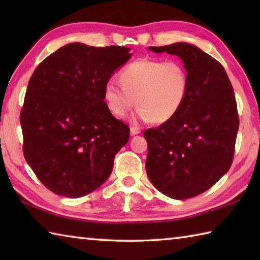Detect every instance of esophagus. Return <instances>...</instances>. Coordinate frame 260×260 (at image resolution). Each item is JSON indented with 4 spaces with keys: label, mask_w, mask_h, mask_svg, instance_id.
Instances as JSON below:
<instances>
[{
    "label": "esophagus",
    "mask_w": 260,
    "mask_h": 260,
    "mask_svg": "<svg viewBox=\"0 0 260 260\" xmlns=\"http://www.w3.org/2000/svg\"><path fill=\"white\" fill-rule=\"evenodd\" d=\"M140 133H141L140 127H136V126L131 127V135H136V134H140Z\"/></svg>",
    "instance_id": "obj_1"
}]
</instances>
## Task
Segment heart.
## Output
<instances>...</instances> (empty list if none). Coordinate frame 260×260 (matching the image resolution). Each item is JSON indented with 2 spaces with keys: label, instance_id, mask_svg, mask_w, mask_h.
Wrapping results in <instances>:
<instances>
[{
  "label": "heart",
  "instance_id": "obj_1",
  "mask_svg": "<svg viewBox=\"0 0 260 260\" xmlns=\"http://www.w3.org/2000/svg\"><path fill=\"white\" fill-rule=\"evenodd\" d=\"M120 83L109 80L104 100L114 116L124 118L138 105V116L153 124H164L183 107L190 89L187 69L178 59L141 58L120 72Z\"/></svg>",
  "mask_w": 260,
  "mask_h": 260
}]
</instances>
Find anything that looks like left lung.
I'll list each match as a JSON object with an SVG mask.
<instances>
[{"instance_id": "obj_1", "label": "left lung", "mask_w": 260, "mask_h": 260, "mask_svg": "<svg viewBox=\"0 0 260 260\" xmlns=\"http://www.w3.org/2000/svg\"><path fill=\"white\" fill-rule=\"evenodd\" d=\"M149 49L179 56L190 89L177 116L144 132L146 170L164 195L191 199L212 187L233 162L240 125L234 89L222 65L200 48L179 42Z\"/></svg>"}]
</instances>
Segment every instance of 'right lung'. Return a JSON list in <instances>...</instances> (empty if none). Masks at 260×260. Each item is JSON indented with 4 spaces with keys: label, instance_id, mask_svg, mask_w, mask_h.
<instances>
[{
    "label": "right lung",
    "instance_id": "1",
    "mask_svg": "<svg viewBox=\"0 0 260 260\" xmlns=\"http://www.w3.org/2000/svg\"><path fill=\"white\" fill-rule=\"evenodd\" d=\"M129 48L70 43L43 59L20 111L23 152L43 186L78 199L107 181L129 127L104 102V86Z\"/></svg>",
    "mask_w": 260,
    "mask_h": 260
}]
</instances>
